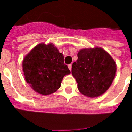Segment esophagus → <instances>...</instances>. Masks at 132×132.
Listing matches in <instances>:
<instances>
[{
    "label": "esophagus",
    "instance_id": "1",
    "mask_svg": "<svg viewBox=\"0 0 132 132\" xmlns=\"http://www.w3.org/2000/svg\"><path fill=\"white\" fill-rule=\"evenodd\" d=\"M68 68L70 69V70H71V69H72V64H69L68 65Z\"/></svg>",
    "mask_w": 132,
    "mask_h": 132
}]
</instances>
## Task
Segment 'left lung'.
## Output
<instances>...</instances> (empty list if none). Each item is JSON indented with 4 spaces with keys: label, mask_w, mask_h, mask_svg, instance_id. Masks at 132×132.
Instances as JSON below:
<instances>
[{
    "label": "left lung",
    "mask_w": 132,
    "mask_h": 132,
    "mask_svg": "<svg viewBox=\"0 0 132 132\" xmlns=\"http://www.w3.org/2000/svg\"><path fill=\"white\" fill-rule=\"evenodd\" d=\"M72 64V74L79 90L89 97L103 94L112 84L117 70L116 62L101 48H84Z\"/></svg>",
    "instance_id": "1"
}]
</instances>
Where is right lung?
<instances>
[{
	"label": "right lung",
	"mask_w": 132,
	"mask_h": 132,
	"mask_svg": "<svg viewBox=\"0 0 132 132\" xmlns=\"http://www.w3.org/2000/svg\"><path fill=\"white\" fill-rule=\"evenodd\" d=\"M22 67L27 82L43 95L55 92L64 77L70 73L64 55L53 44L36 46L24 57Z\"/></svg>",
	"instance_id": "right-lung-1"
}]
</instances>
